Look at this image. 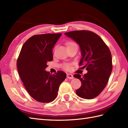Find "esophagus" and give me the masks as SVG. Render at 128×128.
Segmentation results:
<instances>
[{
  "mask_svg": "<svg viewBox=\"0 0 128 128\" xmlns=\"http://www.w3.org/2000/svg\"><path fill=\"white\" fill-rule=\"evenodd\" d=\"M66 77H67V78H68L69 79H72V78H74V76H73V75L72 74H67Z\"/></svg>",
  "mask_w": 128,
  "mask_h": 128,
  "instance_id": "34e87169",
  "label": "esophagus"
}]
</instances>
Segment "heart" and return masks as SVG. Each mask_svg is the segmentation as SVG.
<instances>
[{"label": "heart", "mask_w": 128, "mask_h": 128, "mask_svg": "<svg viewBox=\"0 0 128 128\" xmlns=\"http://www.w3.org/2000/svg\"><path fill=\"white\" fill-rule=\"evenodd\" d=\"M75 44H76V43L72 41H69L66 43V47L67 46H71V45ZM62 68L66 70H69L70 69H71V64L69 63H65V64L62 65Z\"/></svg>", "instance_id": "1"}]
</instances>
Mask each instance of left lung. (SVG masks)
<instances>
[{"label":"left lung","instance_id":"8db88e82","mask_svg":"<svg viewBox=\"0 0 128 128\" xmlns=\"http://www.w3.org/2000/svg\"><path fill=\"white\" fill-rule=\"evenodd\" d=\"M65 34L79 45L82 56L79 65L88 71L82 76L80 74L74 75L81 82L76 93L84 99L94 98L105 88L112 71L110 49L98 35L91 31H73Z\"/></svg>","mask_w":128,"mask_h":128}]
</instances>
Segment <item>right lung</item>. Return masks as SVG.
Here are the masks:
<instances>
[{"mask_svg":"<svg viewBox=\"0 0 128 128\" xmlns=\"http://www.w3.org/2000/svg\"><path fill=\"white\" fill-rule=\"evenodd\" d=\"M62 34L34 35L24 43L17 60L21 80L30 95L42 103L56 99L59 86L66 74L58 71L55 75L46 71L47 62L53 60L52 49Z\"/></svg>","mask_w":128,"mask_h":128,"instance_id":"obj_1","label":"right lung"}]
</instances>
